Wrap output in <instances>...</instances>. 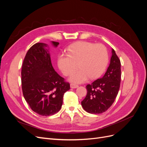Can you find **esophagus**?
Here are the masks:
<instances>
[{
    "label": "esophagus",
    "mask_w": 147,
    "mask_h": 147,
    "mask_svg": "<svg viewBox=\"0 0 147 147\" xmlns=\"http://www.w3.org/2000/svg\"><path fill=\"white\" fill-rule=\"evenodd\" d=\"M78 86L77 85V84H73V83H71L70 84V88H72V89H75V88H78Z\"/></svg>",
    "instance_id": "esophagus-1"
}]
</instances>
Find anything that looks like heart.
I'll return each instance as SVG.
<instances>
[{
  "label": "heart",
  "mask_w": 147,
  "mask_h": 147,
  "mask_svg": "<svg viewBox=\"0 0 147 147\" xmlns=\"http://www.w3.org/2000/svg\"><path fill=\"white\" fill-rule=\"evenodd\" d=\"M108 63V53L102 44L78 42L71 45L67 54L61 53L57 57V65L65 75H71L70 80L77 83L94 79L104 72Z\"/></svg>",
  "instance_id": "1"
}]
</instances>
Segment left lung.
<instances>
[{
    "instance_id": "8db88e82",
    "label": "left lung",
    "mask_w": 147,
    "mask_h": 147,
    "mask_svg": "<svg viewBox=\"0 0 147 147\" xmlns=\"http://www.w3.org/2000/svg\"><path fill=\"white\" fill-rule=\"evenodd\" d=\"M121 75V63L112 48L110 63L104 76L86 86L87 95L82 101L83 109L91 114L107 110L118 95Z\"/></svg>"
}]
</instances>
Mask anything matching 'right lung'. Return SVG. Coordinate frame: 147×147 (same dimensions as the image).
Masks as SVG:
<instances>
[{
  "instance_id": "1",
  "label": "right lung",
  "mask_w": 147,
  "mask_h": 147,
  "mask_svg": "<svg viewBox=\"0 0 147 147\" xmlns=\"http://www.w3.org/2000/svg\"><path fill=\"white\" fill-rule=\"evenodd\" d=\"M51 44L56 48L59 43ZM64 80L53 68L47 44L37 43L30 48L22 65L21 83L24 99L34 112L50 116L59 112L64 93L70 90Z\"/></svg>"
}]
</instances>
